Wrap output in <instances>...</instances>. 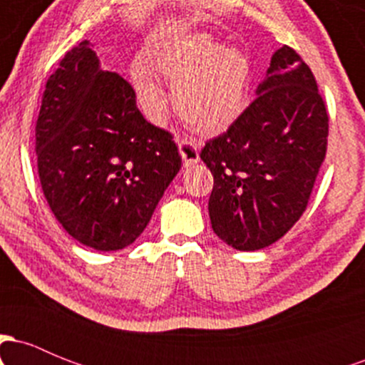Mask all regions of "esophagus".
Here are the masks:
<instances>
[{
  "instance_id": "1",
  "label": "esophagus",
  "mask_w": 365,
  "mask_h": 365,
  "mask_svg": "<svg viewBox=\"0 0 365 365\" xmlns=\"http://www.w3.org/2000/svg\"><path fill=\"white\" fill-rule=\"evenodd\" d=\"M177 144H178L180 156L183 159V165L192 166L199 161V145H197L195 140L182 139V137H178Z\"/></svg>"
}]
</instances>
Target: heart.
I'll return each instance as SVG.
<instances>
[{
    "label": "heart",
    "instance_id": "1",
    "mask_svg": "<svg viewBox=\"0 0 365 365\" xmlns=\"http://www.w3.org/2000/svg\"><path fill=\"white\" fill-rule=\"evenodd\" d=\"M159 77L175 86L180 118L192 128L215 133L235 123L245 111L252 65L244 51L225 48L209 34L153 46L145 61L132 66L133 87L153 118H159L168 104Z\"/></svg>",
    "mask_w": 365,
    "mask_h": 365
}]
</instances>
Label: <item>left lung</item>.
I'll return each instance as SVG.
<instances>
[{"instance_id": "1", "label": "left lung", "mask_w": 365, "mask_h": 365, "mask_svg": "<svg viewBox=\"0 0 365 365\" xmlns=\"http://www.w3.org/2000/svg\"><path fill=\"white\" fill-rule=\"evenodd\" d=\"M255 96L200 150L215 177L212 230L245 252L274 244L299 221L328 144V113L316 78L292 48L276 49Z\"/></svg>"}]
</instances>
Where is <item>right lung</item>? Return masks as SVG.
I'll return each instance as SVG.
<instances>
[{
    "label": "right lung",
    "instance_id": "right-lung-1",
    "mask_svg": "<svg viewBox=\"0 0 365 365\" xmlns=\"http://www.w3.org/2000/svg\"><path fill=\"white\" fill-rule=\"evenodd\" d=\"M36 154L58 223L101 252L140 237L182 168L171 133L142 116L132 86L101 68L89 41L66 53L48 78Z\"/></svg>",
    "mask_w": 365,
    "mask_h": 365
}]
</instances>
